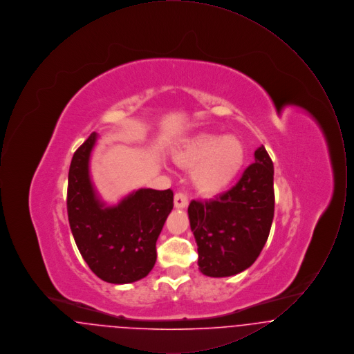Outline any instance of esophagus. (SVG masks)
<instances>
[{"label":"esophagus","mask_w":354,"mask_h":354,"mask_svg":"<svg viewBox=\"0 0 354 354\" xmlns=\"http://www.w3.org/2000/svg\"><path fill=\"white\" fill-rule=\"evenodd\" d=\"M174 204L176 208H185L188 205V196L183 192H178L174 196Z\"/></svg>","instance_id":"obj_1"}]
</instances>
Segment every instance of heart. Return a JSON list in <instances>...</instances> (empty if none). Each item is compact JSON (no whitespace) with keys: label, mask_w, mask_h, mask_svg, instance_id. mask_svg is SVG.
<instances>
[{"label":"heart","mask_w":354,"mask_h":354,"mask_svg":"<svg viewBox=\"0 0 354 354\" xmlns=\"http://www.w3.org/2000/svg\"><path fill=\"white\" fill-rule=\"evenodd\" d=\"M174 160L192 169V182L204 195H218L235 183L245 163V147L234 135L201 134L174 152Z\"/></svg>","instance_id":"b5f03b06"}]
</instances>
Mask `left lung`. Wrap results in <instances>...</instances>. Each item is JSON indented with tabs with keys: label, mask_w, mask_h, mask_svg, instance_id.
Instances as JSON below:
<instances>
[{
	"label": "left lung",
	"mask_w": 354,
	"mask_h": 354,
	"mask_svg": "<svg viewBox=\"0 0 354 354\" xmlns=\"http://www.w3.org/2000/svg\"><path fill=\"white\" fill-rule=\"evenodd\" d=\"M273 214V163L260 146L232 188L188 205L203 274L227 277L250 268L267 243Z\"/></svg>",
	"instance_id": "obj_1"
}]
</instances>
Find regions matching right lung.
<instances>
[{
  "label": "right lung",
  "instance_id": "obj_1",
  "mask_svg": "<svg viewBox=\"0 0 354 354\" xmlns=\"http://www.w3.org/2000/svg\"><path fill=\"white\" fill-rule=\"evenodd\" d=\"M98 139L90 135L74 152L68 185L71 234L88 268L111 284L146 277L156 261V240L172 207L174 192L140 188L107 207L90 179V155Z\"/></svg>",
  "mask_w": 354,
  "mask_h": 354
}]
</instances>
